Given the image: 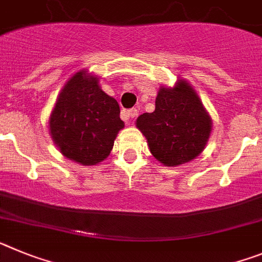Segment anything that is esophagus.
Here are the masks:
<instances>
[{
  "label": "esophagus",
  "instance_id": "esophagus-1",
  "mask_svg": "<svg viewBox=\"0 0 262 262\" xmlns=\"http://www.w3.org/2000/svg\"><path fill=\"white\" fill-rule=\"evenodd\" d=\"M124 116H125V118H134L136 116H137V109L136 108L128 109V111H125L124 112Z\"/></svg>",
  "mask_w": 262,
  "mask_h": 262
}]
</instances>
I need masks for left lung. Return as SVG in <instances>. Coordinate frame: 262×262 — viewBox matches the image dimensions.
Returning a JSON list of instances; mask_svg holds the SVG:
<instances>
[{"label":"left lung","instance_id":"obj_1","mask_svg":"<svg viewBox=\"0 0 262 262\" xmlns=\"http://www.w3.org/2000/svg\"><path fill=\"white\" fill-rule=\"evenodd\" d=\"M149 149L157 161L178 166L196 158L211 133V118L196 92L185 80L174 88H161L156 111L137 118Z\"/></svg>","mask_w":262,"mask_h":262}]
</instances>
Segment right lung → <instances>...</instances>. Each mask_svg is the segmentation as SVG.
I'll return each instance as SVG.
<instances>
[{"label":"right lung","mask_w":262,"mask_h":262,"mask_svg":"<svg viewBox=\"0 0 262 262\" xmlns=\"http://www.w3.org/2000/svg\"><path fill=\"white\" fill-rule=\"evenodd\" d=\"M122 128L118 103L87 71L67 81L50 117V133L63 156L85 166L109 156Z\"/></svg>","instance_id":"add662e5"}]
</instances>
